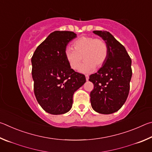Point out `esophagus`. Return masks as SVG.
I'll use <instances>...</instances> for the list:
<instances>
[{
  "label": "esophagus",
  "mask_w": 152,
  "mask_h": 152,
  "mask_svg": "<svg viewBox=\"0 0 152 152\" xmlns=\"http://www.w3.org/2000/svg\"><path fill=\"white\" fill-rule=\"evenodd\" d=\"M88 79H89V76H88V75H86V81H88Z\"/></svg>",
  "instance_id": "34e87169"
}]
</instances>
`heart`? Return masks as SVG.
Wrapping results in <instances>:
<instances>
[{
  "instance_id": "obj_1",
  "label": "heart",
  "mask_w": 152,
  "mask_h": 152,
  "mask_svg": "<svg viewBox=\"0 0 152 152\" xmlns=\"http://www.w3.org/2000/svg\"><path fill=\"white\" fill-rule=\"evenodd\" d=\"M73 46L74 49L70 47L66 48L65 56L70 68L74 70L80 68L83 59L85 61L80 69L82 72H89L95 67L101 68L106 62L109 48L104 39L84 35L77 39Z\"/></svg>"
}]
</instances>
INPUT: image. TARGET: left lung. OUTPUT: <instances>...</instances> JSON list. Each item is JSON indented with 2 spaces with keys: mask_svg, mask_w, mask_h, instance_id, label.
<instances>
[{
  "mask_svg": "<svg viewBox=\"0 0 152 152\" xmlns=\"http://www.w3.org/2000/svg\"><path fill=\"white\" fill-rule=\"evenodd\" d=\"M93 33L107 42L109 55L104 65L89 77L94 84L90 94L91 106L99 113L111 114L119 110L127 99L132 76V60L124 46L109 32Z\"/></svg>",
  "mask_w": 152,
  "mask_h": 152,
  "instance_id": "left-lung-1",
  "label": "left lung"
}]
</instances>
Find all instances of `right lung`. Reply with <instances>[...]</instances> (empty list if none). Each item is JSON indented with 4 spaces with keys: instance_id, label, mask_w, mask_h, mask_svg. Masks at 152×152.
I'll use <instances>...</instances> for the list:
<instances>
[{
    "instance_id": "right-lung-1",
    "label": "right lung",
    "mask_w": 152,
    "mask_h": 152,
    "mask_svg": "<svg viewBox=\"0 0 152 152\" xmlns=\"http://www.w3.org/2000/svg\"><path fill=\"white\" fill-rule=\"evenodd\" d=\"M76 34L56 31L36 49L31 58L33 90L42 109L52 115L71 109L73 95L86 82L84 74L70 68L65 56L68 43Z\"/></svg>"
}]
</instances>
